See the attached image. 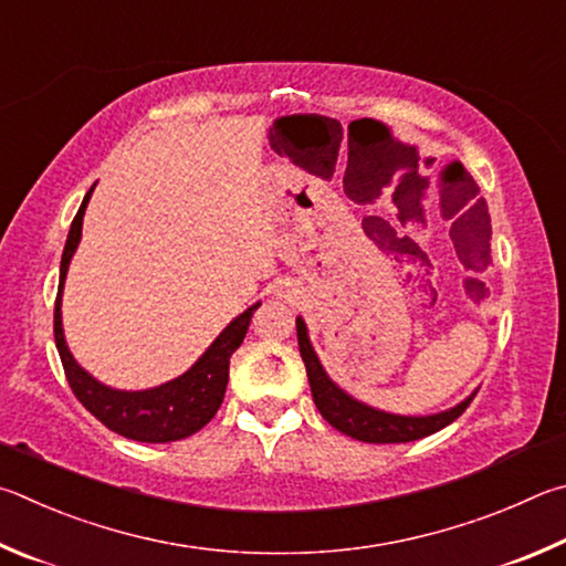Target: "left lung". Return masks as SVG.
Returning <instances> with one entry per match:
<instances>
[{
	"instance_id": "8db88e82",
	"label": "left lung",
	"mask_w": 566,
	"mask_h": 566,
	"mask_svg": "<svg viewBox=\"0 0 566 566\" xmlns=\"http://www.w3.org/2000/svg\"><path fill=\"white\" fill-rule=\"evenodd\" d=\"M295 328H298V348H301V358L305 363V373H308L315 408L321 410L323 418L328 420L335 430H340L353 440L375 442V444L422 440L428 438V434L448 428L450 422L458 420L460 415L468 410V405L474 400V395H478L472 392L470 398H464L460 405H454V408L438 415H422V418L375 410L370 405L355 400L353 395L338 388V385L328 378V373H325L318 355L313 350L308 328H305L303 318H295Z\"/></svg>"
}]
</instances>
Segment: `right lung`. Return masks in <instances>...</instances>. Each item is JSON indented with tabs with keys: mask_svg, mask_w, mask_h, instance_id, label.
<instances>
[{
	"mask_svg": "<svg viewBox=\"0 0 566 566\" xmlns=\"http://www.w3.org/2000/svg\"><path fill=\"white\" fill-rule=\"evenodd\" d=\"M94 186L88 188L82 206L72 221L66 235V245L62 253V265H59V293L54 305V340L59 358H62L69 388L76 395V400L94 415V418L106 424L108 430L116 434H124L128 440L136 442H176L184 440L211 422L218 412L226 395L228 385V363L231 355L243 343L248 325L255 308L261 303L251 305L243 311L235 321H231L223 328V333L208 345V350L198 358L191 368L176 380H168L158 388L148 390H114L108 385L92 378L82 365L74 360L69 353L62 328V291L69 271V261L76 251L78 241H82V223L88 198H92Z\"/></svg>",
	"mask_w": 566,
	"mask_h": 566,
	"instance_id": "obj_1",
	"label": "right lung"
}]
</instances>
